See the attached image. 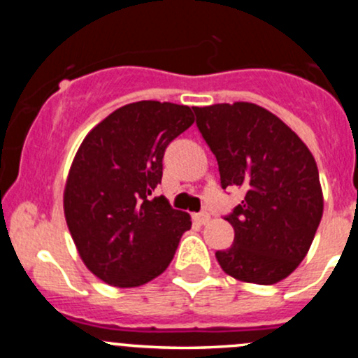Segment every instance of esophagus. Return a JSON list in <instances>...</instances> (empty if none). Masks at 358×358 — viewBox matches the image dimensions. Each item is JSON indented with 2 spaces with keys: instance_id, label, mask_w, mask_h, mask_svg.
<instances>
[{
  "instance_id": "obj_1",
  "label": "esophagus",
  "mask_w": 358,
  "mask_h": 358,
  "mask_svg": "<svg viewBox=\"0 0 358 358\" xmlns=\"http://www.w3.org/2000/svg\"><path fill=\"white\" fill-rule=\"evenodd\" d=\"M194 218H196L197 223H201V225H204V223H208L209 220H211V216H209V213L201 211V213H197V215L194 216Z\"/></svg>"
}]
</instances>
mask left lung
Segmentation results:
<instances>
[{
    "mask_svg": "<svg viewBox=\"0 0 358 358\" xmlns=\"http://www.w3.org/2000/svg\"><path fill=\"white\" fill-rule=\"evenodd\" d=\"M192 109L218 161L222 187L246 190L225 216L236 236L232 246L216 251L220 266L262 286L286 279L308 252L322 218L315 159L286 122L256 103Z\"/></svg>",
    "mask_w": 358,
    "mask_h": 358,
    "instance_id": "1",
    "label": "left lung"
}]
</instances>
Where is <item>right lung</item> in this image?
<instances>
[{
	"instance_id": "right-lung-1",
	"label": "right lung",
	"mask_w": 358,
	"mask_h": 358,
	"mask_svg": "<svg viewBox=\"0 0 358 358\" xmlns=\"http://www.w3.org/2000/svg\"><path fill=\"white\" fill-rule=\"evenodd\" d=\"M192 122L190 107L142 100L112 112L83 140L64 213L79 256L103 282L136 287L156 279L192 227L187 213L152 197L166 147Z\"/></svg>"
}]
</instances>
